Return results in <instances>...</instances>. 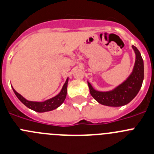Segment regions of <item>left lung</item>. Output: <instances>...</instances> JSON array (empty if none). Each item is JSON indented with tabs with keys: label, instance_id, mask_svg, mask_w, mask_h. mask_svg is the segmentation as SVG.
<instances>
[{
	"label": "left lung",
	"instance_id": "left-lung-1",
	"mask_svg": "<svg viewBox=\"0 0 154 154\" xmlns=\"http://www.w3.org/2000/svg\"><path fill=\"white\" fill-rule=\"evenodd\" d=\"M136 54L134 67L128 78L109 92H100L95 90L88 82L90 94L100 104L108 106H122L130 103L137 96L142 86L143 80V61L140 51L135 46L132 45Z\"/></svg>",
	"mask_w": 154,
	"mask_h": 154
}]
</instances>
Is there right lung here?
Masks as SVG:
<instances>
[{
	"instance_id": "obj_1",
	"label": "right lung",
	"mask_w": 154,
	"mask_h": 154,
	"mask_svg": "<svg viewBox=\"0 0 154 154\" xmlns=\"http://www.w3.org/2000/svg\"><path fill=\"white\" fill-rule=\"evenodd\" d=\"M67 81H68V79H67V80H66L65 84L63 86L62 90L60 92L59 94L57 95L56 97H53V98L50 99V100H48L45 102H42V103L28 101L26 99H24L20 94H19L14 88H13V90H14V93L16 94L17 98L20 100L26 107L29 108V109L35 112H48L55 109L64 103L66 96H67Z\"/></svg>"
}]
</instances>
